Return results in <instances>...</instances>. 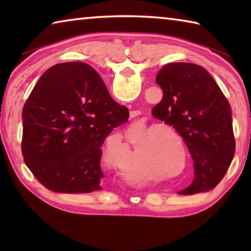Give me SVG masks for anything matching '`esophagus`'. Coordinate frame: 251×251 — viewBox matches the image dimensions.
I'll list each match as a JSON object with an SVG mask.
<instances>
[{
  "label": "esophagus",
  "instance_id": "esophagus-1",
  "mask_svg": "<svg viewBox=\"0 0 251 251\" xmlns=\"http://www.w3.org/2000/svg\"><path fill=\"white\" fill-rule=\"evenodd\" d=\"M137 116V112H130V117H136Z\"/></svg>",
  "mask_w": 251,
  "mask_h": 251
}]
</instances>
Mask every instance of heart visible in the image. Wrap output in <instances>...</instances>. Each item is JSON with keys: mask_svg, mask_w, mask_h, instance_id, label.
<instances>
[{"mask_svg": "<svg viewBox=\"0 0 251 251\" xmlns=\"http://www.w3.org/2000/svg\"><path fill=\"white\" fill-rule=\"evenodd\" d=\"M133 157H134V156H133ZM131 159H134V158H131ZM125 166H126V165H122V166H121V167H122V168H124ZM130 166H131V165H130Z\"/></svg>", "mask_w": 251, "mask_h": 251, "instance_id": "heart-1", "label": "heart"}]
</instances>
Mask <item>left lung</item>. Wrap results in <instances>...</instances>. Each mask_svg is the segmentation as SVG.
Instances as JSON below:
<instances>
[{"label": "left lung", "mask_w": 251, "mask_h": 251, "mask_svg": "<svg viewBox=\"0 0 251 251\" xmlns=\"http://www.w3.org/2000/svg\"><path fill=\"white\" fill-rule=\"evenodd\" d=\"M156 83L163 99L151 114L177 130L194 160L192 184L178 194L215 188L230 166L236 148L227 99L211 75L193 63H169L158 72Z\"/></svg>", "instance_id": "1"}]
</instances>
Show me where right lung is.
<instances>
[{
  "label": "right lung",
  "mask_w": 251,
  "mask_h": 251,
  "mask_svg": "<svg viewBox=\"0 0 251 251\" xmlns=\"http://www.w3.org/2000/svg\"><path fill=\"white\" fill-rule=\"evenodd\" d=\"M22 115L24 161L42 185L65 194L101 189L100 147L129 114L92 66L67 62L50 67Z\"/></svg>",
  "instance_id": "add662e5"
}]
</instances>
